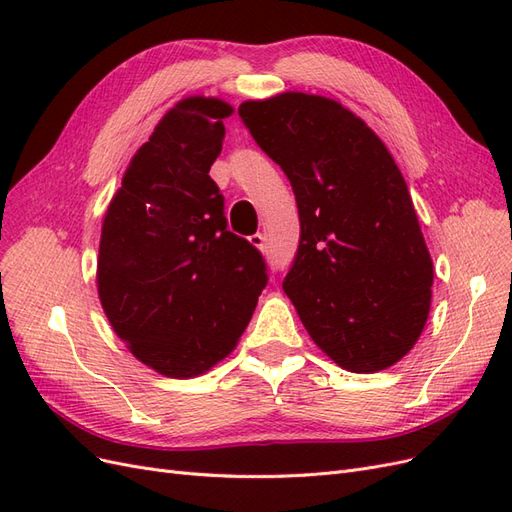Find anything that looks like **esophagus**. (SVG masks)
<instances>
[{
    "label": "esophagus",
    "mask_w": 512,
    "mask_h": 512,
    "mask_svg": "<svg viewBox=\"0 0 512 512\" xmlns=\"http://www.w3.org/2000/svg\"><path fill=\"white\" fill-rule=\"evenodd\" d=\"M250 243L256 245L258 250H265V247H267V241H265V235H262V232H256V235H252Z\"/></svg>",
    "instance_id": "obj_1"
}]
</instances>
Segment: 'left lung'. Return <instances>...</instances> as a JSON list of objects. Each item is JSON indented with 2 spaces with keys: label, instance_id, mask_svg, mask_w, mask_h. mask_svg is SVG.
Segmentation results:
<instances>
[{
  "label": "left lung",
  "instance_id": "obj_1",
  "mask_svg": "<svg viewBox=\"0 0 512 512\" xmlns=\"http://www.w3.org/2000/svg\"><path fill=\"white\" fill-rule=\"evenodd\" d=\"M239 117L297 198L284 292L303 327L339 367H391L421 337L433 265L389 149L342 104L301 91L243 102Z\"/></svg>",
  "mask_w": 512,
  "mask_h": 512
}]
</instances>
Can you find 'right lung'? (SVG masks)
Wrapping results in <instances>:
<instances>
[{
  "instance_id": "add662e5",
  "label": "right lung",
  "mask_w": 512,
  "mask_h": 512,
  "mask_svg": "<svg viewBox=\"0 0 512 512\" xmlns=\"http://www.w3.org/2000/svg\"><path fill=\"white\" fill-rule=\"evenodd\" d=\"M232 108L188 98L136 151L106 211L98 294L138 361L192 378L222 361L252 320L267 262L228 230L224 196L209 177Z\"/></svg>"
}]
</instances>
